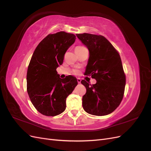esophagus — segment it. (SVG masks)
<instances>
[{"mask_svg":"<svg viewBox=\"0 0 151 151\" xmlns=\"http://www.w3.org/2000/svg\"><path fill=\"white\" fill-rule=\"evenodd\" d=\"M77 83H78L79 84H80L81 82V79L80 78H77Z\"/></svg>","mask_w":151,"mask_h":151,"instance_id":"34e87169","label":"esophagus"}]
</instances>
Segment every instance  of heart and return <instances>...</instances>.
Segmentation results:
<instances>
[{
	"label": "heart",
	"instance_id": "1",
	"mask_svg": "<svg viewBox=\"0 0 151 151\" xmlns=\"http://www.w3.org/2000/svg\"><path fill=\"white\" fill-rule=\"evenodd\" d=\"M84 48V47H76V50H78V49H81V48Z\"/></svg>",
	"mask_w": 151,
	"mask_h": 151
}]
</instances>
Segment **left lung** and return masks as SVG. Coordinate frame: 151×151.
<instances>
[{
	"label": "left lung",
	"mask_w": 151,
	"mask_h": 151,
	"mask_svg": "<svg viewBox=\"0 0 151 151\" xmlns=\"http://www.w3.org/2000/svg\"><path fill=\"white\" fill-rule=\"evenodd\" d=\"M76 36L89 52L84 74L96 80L93 85L82 80L86 88L83 107L91 115H107L119 106L124 94L126 79L120 56L103 36L89 33Z\"/></svg>",
	"instance_id": "obj_1"
}]
</instances>
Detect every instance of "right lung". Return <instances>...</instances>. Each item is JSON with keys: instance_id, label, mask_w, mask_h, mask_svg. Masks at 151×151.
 <instances>
[{"instance_id": "1", "label": "right lung", "mask_w": 151, "mask_h": 151, "mask_svg": "<svg viewBox=\"0 0 151 151\" xmlns=\"http://www.w3.org/2000/svg\"><path fill=\"white\" fill-rule=\"evenodd\" d=\"M76 39L74 34L65 31L50 34L32 55L27 71V91L33 106L45 116H54L64 111L66 98L78 84L71 76L61 79L56 70Z\"/></svg>"}]
</instances>
